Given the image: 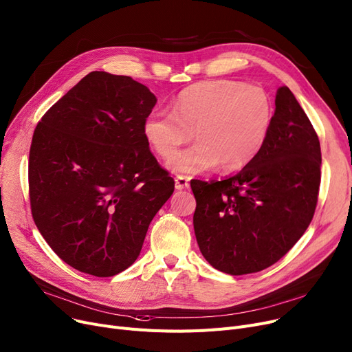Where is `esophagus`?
<instances>
[{
  "label": "esophagus",
  "mask_w": 352,
  "mask_h": 352,
  "mask_svg": "<svg viewBox=\"0 0 352 352\" xmlns=\"http://www.w3.org/2000/svg\"><path fill=\"white\" fill-rule=\"evenodd\" d=\"M175 188H176L177 190L189 188V179H188L186 176H177V177L175 179Z\"/></svg>",
  "instance_id": "esophagus-1"
}]
</instances>
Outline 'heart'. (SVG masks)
I'll return each instance as SVG.
<instances>
[{"mask_svg": "<svg viewBox=\"0 0 352 352\" xmlns=\"http://www.w3.org/2000/svg\"><path fill=\"white\" fill-rule=\"evenodd\" d=\"M274 116V102L263 89L236 80H212L179 93L172 114H148L143 136L156 155L169 159L194 133L198 144L174 154L167 163L175 173L196 175L217 164L233 172L259 155L270 138Z\"/></svg>", "mask_w": 352, "mask_h": 352, "instance_id": "heart-1", "label": "heart"}]
</instances>
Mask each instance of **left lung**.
I'll use <instances>...</instances> for the list:
<instances>
[{
  "label": "left lung",
  "instance_id": "1",
  "mask_svg": "<svg viewBox=\"0 0 352 352\" xmlns=\"http://www.w3.org/2000/svg\"><path fill=\"white\" fill-rule=\"evenodd\" d=\"M320 183V139L292 91L279 87L272 130L259 155L225 180L190 182L200 252L229 275L274 265L309 226Z\"/></svg>",
  "mask_w": 352,
  "mask_h": 352
}]
</instances>
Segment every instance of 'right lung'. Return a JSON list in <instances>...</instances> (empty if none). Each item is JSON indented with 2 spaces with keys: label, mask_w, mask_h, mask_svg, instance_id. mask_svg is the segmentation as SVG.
<instances>
[{
  "label": "right lung",
  "mask_w": 352,
  "mask_h": 352,
  "mask_svg": "<svg viewBox=\"0 0 352 352\" xmlns=\"http://www.w3.org/2000/svg\"><path fill=\"white\" fill-rule=\"evenodd\" d=\"M156 102L131 77L91 72L34 130L32 219L57 256L80 272L106 278L127 270L175 190L143 136Z\"/></svg>",
  "instance_id": "1"
}]
</instances>
